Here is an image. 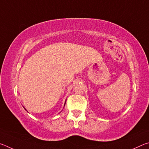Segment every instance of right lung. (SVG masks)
<instances>
[{
  "label": "right lung",
  "mask_w": 149,
  "mask_h": 149,
  "mask_svg": "<svg viewBox=\"0 0 149 149\" xmlns=\"http://www.w3.org/2000/svg\"><path fill=\"white\" fill-rule=\"evenodd\" d=\"M64 105H65V104H64Z\"/></svg>",
  "instance_id": "add662e5"
}]
</instances>
